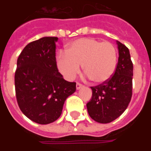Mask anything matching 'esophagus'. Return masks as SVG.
Here are the masks:
<instances>
[{
    "instance_id": "34e87169",
    "label": "esophagus",
    "mask_w": 151,
    "mask_h": 151,
    "mask_svg": "<svg viewBox=\"0 0 151 151\" xmlns=\"http://www.w3.org/2000/svg\"><path fill=\"white\" fill-rule=\"evenodd\" d=\"M82 86H82L81 83H78V82L76 84V88H77V90H79L80 88H82Z\"/></svg>"
}]
</instances>
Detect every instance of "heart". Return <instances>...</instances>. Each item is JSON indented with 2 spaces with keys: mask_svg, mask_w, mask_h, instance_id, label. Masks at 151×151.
Here are the masks:
<instances>
[{
  "mask_svg": "<svg viewBox=\"0 0 151 151\" xmlns=\"http://www.w3.org/2000/svg\"><path fill=\"white\" fill-rule=\"evenodd\" d=\"M117 64L116 51L112 43L100 42L92 38L78 39L69 44L66 51L57 56L60 72L71 81L83 71L95 83H103L111 78Z\"/></svg>",
  "mask_w": 151,
  "mask_h": 151,
  "instance_id": "1",
  "label": "heart"
}]
</instances>
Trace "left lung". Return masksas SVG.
Listing matches in <instances>:
<instances>
[{
	"instance_id": "8db88e82",
	"label": "left lung",
	"mask_w": 151,
	"mask_h": 151,
	"mask_svg": "<svg viewBox=\"0 0 151 151\" xmlns=\"http://www.w3.org/2000/svg\"><path fill=\"white\" fill-rule=\"evenodd\" d=\"M119 58L113 75L107 82L91 86V99L86 108L96 122L110 123L120 116L129 104L133 94V65L129 50L117 41Z\"/></svg>"
}]
</instances>
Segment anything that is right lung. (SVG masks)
Masks as SVG:
<instances>
[{
	"label": "right lung",
	"instance_id": "right-lung-1",
	"mask_svg": "<svg viewBox=\"0 0 151 151\" xmlns=\"http://www.w3.org/2000/svg\"><path fill=\"white\" fill-rule=\"evenodd\" d=\"M57 37H43L28 43L17 60L16 99L22 113L40 124L61 115L65 99L76 91V82H67L57 69Z\"/></svg>",
	"mask_w": 151,
	"mask_h": 151
}]
</instances>
